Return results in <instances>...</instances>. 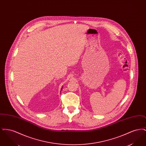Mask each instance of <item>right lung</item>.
<instances>
[{
  "label": "right lung",
  "mask_w": 146,
  "mask_h": 146,
  "mask_svg": "<svg viewBox=\"0 0 146 146\" xmlns=\"http://www.w3.org/2000/svg\"><path fill=\"white\" fill-rule=\"evenodd\" d=\"M62 88H63V87H62V88H61V90H62Z\"/></svg>",
  "instance_id": "1"
}]
</instances>
